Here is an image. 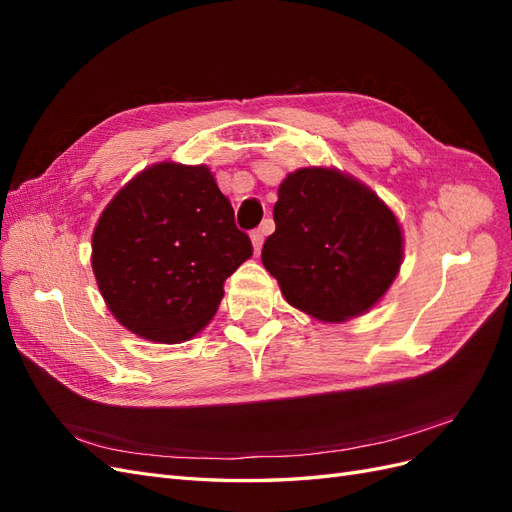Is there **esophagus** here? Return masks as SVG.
Instances as JSON below:
<instances>
[{
  "label": "esophagus",
  "instance_id": "esophagus-1",
  "mask_svg": "<svg viewBox=\"0 0 512 512\" xmlns=\"http://www.w3.org/2000/svg\"><path fill=\"white\" fill-rule=\"evenodd\" d=\"M250 237H252L254 252L258 254V252H260V247H262V243H265V228H256V230H252V232H250Z\"/></svg>",
  "mask_w": 512,
  "mask_h": 512
}]
</instances>
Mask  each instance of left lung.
<instances>
[{
    "mask_svg": "<svg viewBox=\"0 0 512 512\" xmlns=\"http://www.w3.org/2000/svg\"><path fill=\"white\" fill-rule=\"evenodd\" d=\"M273 220L262 265L301 312L342 322L367 312L393 284L404 256L401 228L363 183L333 168H301L277 190Z\"/></svg>",
    "mask_w": 512,
    "mask_h": 512,
    "instance_id": "obj_1",
    "label": "left lung"
}]
</instances>
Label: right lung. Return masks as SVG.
Here are the masks:
<instances>
[{
    "label": "right lung",
    "mask_w": 512,
    "mask_h": 512,
    "mask_svg": "<svg viewBox=\"0 0 512 512\" xmlns=\"http://www.w3.org/2000/svg\"><path fill=\"white\" fill-rule=\"evenodd\" d=\"M91 250L98 288L123 327L177 344L213 318L252 241L207 166L162 162L111 200Z\"/></svg>",
    "instance_id": "1"
}]
</instances>
